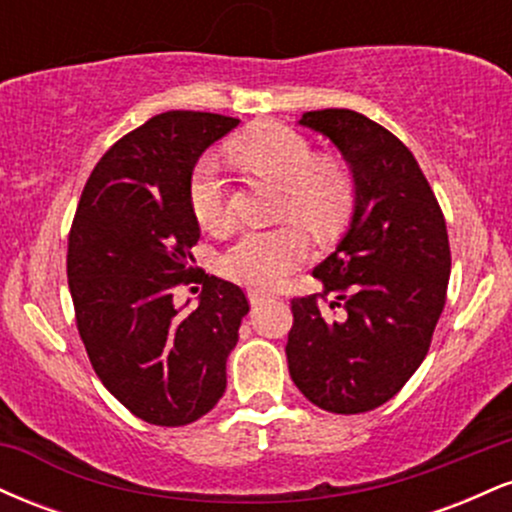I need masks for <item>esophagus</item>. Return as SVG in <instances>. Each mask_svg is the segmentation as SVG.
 <instances>
[{"label":"esophagus","mask_w":512,"mask_h":512,"mask_svg":"<svg viewBox=\"0 0 512 512\" xmlns=\"http://www.w3.org/2000/svg\"><path fill=\"white\" fill-rule=\"evenodd\" d=\"M269 293H262V291H250V303L252 305H262L264 301H269Z\"/></svg>","instance_id":"esophagus-1"}]
</instances>
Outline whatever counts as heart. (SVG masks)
I'll return each instance as SVG.
<instances>
[{"label": "heart", "instance_id": "heart-1", "mask_svg": "<svg viewBox=\"0 0 512 512\" xmlns=\"http://www.w3.org/2000/svg\"><path fill=\"white\" fill-rule=\"evenodd\" d=\"M233 156L250 173L284 187L281 216L330 228L351 204V180L334 161L317 158L313 144L296 129L262 122L233 142ZM190 209L204 228L226 223V180L216 156L199 158L190 175ZM310 243L296 226L272 231H248L221 255V272L255 291H272L284 284L308 260Z\"/></svg>", "mask_w": 512, "mask_h": 512}]
</instances>
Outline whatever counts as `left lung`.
<instances>
[{"instance_id": "left-lung-1", "label": "left lung", "mask_w": 512, "mask_h": 512, "mask_svg": "<svg viewBox=\"0 0 512 512\" xmlns=\"http://www.w3.org/2000/svg\"><path fill=\"white\" fill-rule=\"evenodd\" d=\"M298 125L337 146L354 209L313 272L322 293L291 303L289 373L315 407L363 414L395 397L428 354L450 279L448 231L416 158L383 125L346 108L303 113ZM330 292L322 309L316 298ZM339 300L347 315L332 318Z\"/></svg>"}]
</instances>
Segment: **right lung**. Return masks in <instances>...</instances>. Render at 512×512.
Wrapping results in <instances>:
<instances>
[{
    "mask_svg": "<svg viewBox=\"0 0 512 512\" xmlns=\"http://www.w3.org/2000/svg\"><path fill=\"white\" fill-rule=\"evenodd\" d=\"M236 117L170 110L110 146L88 178L67 279L76 327L101 383L156 426L202 419L226 392V361L250 305L240 286L195 272L199 221L190 175ZM203 281L198 305L175 306V285Z\"/></svg>",
    "mask_w": 512,
    "mask_h": 512,
    "instance_id": "obj_1",
    "label": "right lung"
}]
</instances>
